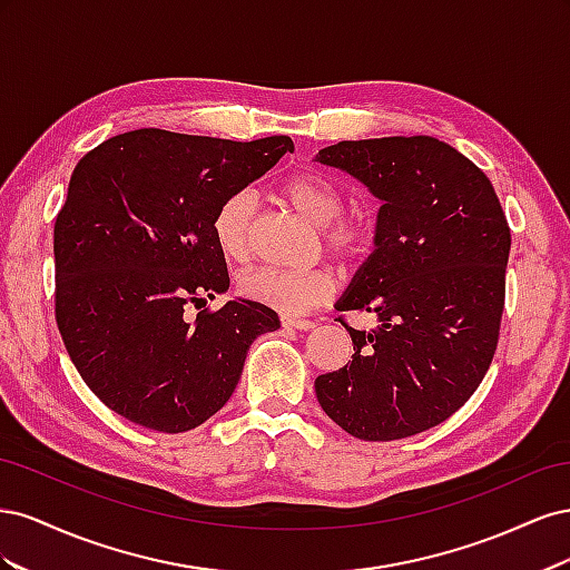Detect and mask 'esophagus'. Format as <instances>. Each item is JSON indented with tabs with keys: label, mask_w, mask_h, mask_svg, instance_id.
<instances>
[{
	"label": "esophagus",
	"mask_w": 570,
	"mask_h": 570,
	"mask_svg": "<svg viewBox=\"0 0 570 570\" xmlns=\"http://www.w3.org/2000/svg\"><path fill=\"white\" fill-rule=\"evenodd\" d=\"M281 321H283V325H285V327H295V331H299V333H302V331L306 333V331H312V327H316V323H314V321H304V318L283 316Z\"/></svg>",
	"instance_id": "34e87169"
}]
</instances>
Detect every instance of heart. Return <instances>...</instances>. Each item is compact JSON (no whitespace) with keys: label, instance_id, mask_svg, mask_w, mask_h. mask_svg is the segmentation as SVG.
Instances as JSON below:
<instances>
[{"label":"heart","instance_id":"b5f03b06","mask_svg":"<svg viewBox=\"0 0 570 570\" xmlns=\"http://www.w3.org/2000/svg\"><path fill=\"white\" fill-rule=\"evenodd\" d=\"M281 195L304 218L318 226L321 247L337 262L354 264L371 247V226L366 220L342 214L340 189L318 176H292L283 183ZM256 202L245 189L220 202L214 216V235L220 252L243 262L252 252ZM237 289L252 302L275 308L285 316L306 314L308 308L331 299L335 283L323 268H278L256 266L239 275Z\"/></svg>","mask_w":570,"mask_h":570}]
</instances>
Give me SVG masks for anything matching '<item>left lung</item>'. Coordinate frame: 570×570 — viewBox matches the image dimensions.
Wrapping results in <instances>:
<instances>
[{"instance_id":"1","label":"left lung","mask_w":570,"mask_h":570,"mask_svg":"<svg viewBox=\"0 0 570 570\" xmlns=\"http://www.w3.org/2000/svg\"><path fill=\"white\" fill-rule=\"evenodd\" d=\"M316 161L383 202L375 249L335 304L381 325L340 321L354 354L316 377L318 404L358 440L419 435L469 402L492 364L511 249L502 204L471 159L428 135L344 140Z\"/></svg>"}]
</instances>
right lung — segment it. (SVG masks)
<instances>
[{
  "instance_id": "obj_1",
  "label": "right lung",
  "mask_w": 570,
  "mask_h": 570,
  "mask_svg": "<svg viewBox=\"0 0 570 570\" xmlns=\"http://www.w3.org/2000/svg\"><path fill=\"white\" fill-rule=\"evenodd\" d=\"M295 145L159 128L109 137L85 154L55 223V312L80 377L118 416L185 433L230 400L252 342L281 327L273 308L230 299L214 216Z\"/></svg>"
}]
</instances>
